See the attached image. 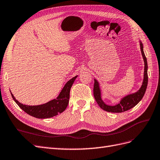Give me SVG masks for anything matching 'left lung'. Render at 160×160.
I'll return each mask as SVG.
<instances>
[{
	"label": "left lung",
	"instance_id": "left-lung-1",
	"mask_svg": "<svg viewBox=\"0 0 160 160\" xmlns=\"http://www.w3.org/2000/svg\"><path fill=\"white\" fill-rule=\"evenodd\" d=\"M140 47H141L142 54L143 58L144 61V79L142 85V88L140 89L133 94L129 95L126 97H125L122 100L120 101V103L115 106H110L108 105L103 103V101L101 100V91L99 89V83L96 80H95V83L93 87V95L95 101L99 105V107L108 112L111 113H122L124 111H126L130 109L133 108L134 106L136 105L140 101L142 100L143 97L146 93L147 89L148 83V62L146 57L144 54L143 49V44L142 42H140Z\"/></svg>",
	"mask_w": 160,
	"mask_h": 160
}]
</instances>
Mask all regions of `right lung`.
<instances>
[{
  "instance_id": "add662e5",
  "label": "right lung",
  "mask_w": 160,
  "mask_h": 160,
  "mask_svg": "<svg viewBox=\"0 0 160 160\" xmlns=\"http://www.w3.org/2000/svg\"><path fill=\"white\" fill-rule=\"evenodd\" d=\"M77 77V75L72 77L71 79L67 82L57 99L42 105L34 106L23 105L19 103L12 93H11L12 99L15 101L16 103L27 114L39 119L52 118L59 113L63 112L67 108L69 103L70 90Z\"/></svg>"
}]
</instances>
